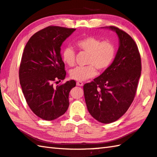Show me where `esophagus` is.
I'll return each mask as SVG.
<instances>
[{"label": "esophagus", "mask_w": 157, "mask_h": 157, "mask_svg": "<svg viewBox=\"0 0 157 157\" xmlns=\"http://www.w3.org/2000/svg\"><path fill=\"white\" fill-rule=\"evenodd\" d=\"M76 84H77V86H83V82H80V81H79V82H77Z\"/></svg>", "instance_id": "34e87169"}]
</instances>
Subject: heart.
Returning a JSON list of instances; mask_svg holds the SVG:
<instances>
[{"label": "heart", "instance_id": "b5f03b06", "mask_svg": "<svg viewBox=\"0 0 157 157\" xmlns=\"http://www.w3.org/2000/svg\"><path fill=\"white\" fill-rule=\"evenodd\" d=\"M79 51L88 53L87 66L77 67L70 71L71 78L85 81L96 75V69L102 71L112 64L115 57L116 49L110 40H103L94 36H86L75 42ZM62 60L69 67L75 63V53L71 47H65L62 53Z\"/></svg>", "mask_w": 157, "mask_h": 157}]
</instances>
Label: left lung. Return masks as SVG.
Listing matches in <instances>:
<instances>
[{"mask_svg":"<svg viewBox=\"0 0 157 157\" xmlns=\"http://www.w3.org/2000/svg\"><path fill=\"white\" fill-rule=\"evenodd\" d=\"M119 39V47L110 66L93 81L84 85L85 101L96 120L110 124L124 115L135 99L141 76L138 47L130 35L110 26Z\"/></svg>","mask_w":157,"mask_h":157,"instance_id":"8db88e82","label":"left lung"}]
</instances>
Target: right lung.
Instances as JSON below:
<instances>
[{
	"label": "right lung",
	"mask_w": 157,
	"mask_h": 157,
	"mask_svg": "<svg viewBox=\"0 0 157 157\" xmlns=\"http://www.w3.org/2000/svg\"><path fill=\"white\" fill-rule=\"evenodd\" d=\"M75 29L47 27L34 33L25 45L19 67V79L28 106L40 118L51 121L69 106V95L75 80L54 86L66 76L60 47Z\"/></svg>",
	"instance_id": "right-lung-1"
}]
</instances>
